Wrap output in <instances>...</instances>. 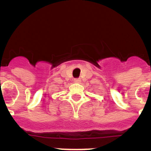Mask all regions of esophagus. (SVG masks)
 I'll use <instances>...</instances> for the list:
<instances>
[{
	"mask_svg": "<svg viewBox=\"0 0 151 151\" xmlns=\"http://www.w3.org/2000/svg\"><path fill=\"white\" fill-rule=\"evenodd\" d=\"M81 82V79H74V83H79Z\"/></svg>",
	"mask_w": 151,
	"mask_h": 151,
	"instance_id": "obj_1",
	"label": "esophagus"
}]
</instances>
